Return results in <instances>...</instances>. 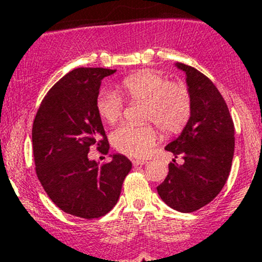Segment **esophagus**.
Wrapping results in <instances>:
<instances>
[{"instance_id":"34e87169","label":"esophagus","mask_w":262,"mask_h":262,"mask_svg":"<svg viewBox=\"0 0 262 262\" xmlns=\"http://www.w3.org/2000/svg\"><path fill=\"white\" fill-rule=\"evenodd\" d=\"M132 162H133L134 166H138V165H145L146 160H138V159H137V160H133Z\"/></svg>"}]
</instances>
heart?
Returning a JSON list of instances; mask_svg holds the SVG:
<instances>
[{
	"instance_id": "heart-1",
	"label": "heart",
	"mask_w": 262,
	"mask_h": 262,
	"mask_svg": "<svg viewBox=\"0 0 262 262\" xmlns=\"http://www.w3.org/2000/svg\"><path fill=\"white\" fill-rule=\"evenodd\" d=\"M119 91L128 101L144 103L143 121L152 122L162 133L181 130L191 114V96L183 83L169 82L166 77L151 70H140L122 81ZM96 108L102 121L113 124L121 118L123 101L112 92H101ZM156 140L150 125H122L112 134V144L123 154L143 158Z\"/></svg>"
}]
</instances>
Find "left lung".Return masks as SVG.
I'll return each instance as SVG.
<instances>
[{"mask_svg": "<svg viewBox=\"0 0 262 262\" xmlns=\"http://www.w3.org/2000/svg\"><path fill=\"white\" fill-rule=\"evenodd\" d=\"M175 66L186 75L191 114L165 149L181 155L185 162H170L158 193L172 209L189 213L214 200L227 182L235 145L234 123L221 92L206 75L181 62Z\"/></svg>", "mask_w": 262, "mask_h": 262, "instance_id": "obj_1", "label": "left lung"}]
</instances>
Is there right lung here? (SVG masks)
Masks as SVG:
<instances>
[{"label":"right lung","mask_w":262,"mask_h":262,"mask_svg":"<svg viewBox=\"0 0 262 262\" xmlns=\"http://www.w3.org/2000/svg\"><path fill=\"white\" fill-rule=\"evenodd\" d=\"M116 71L79 68L68 73L47 93L33 123L39 181L60 209L80 218L107 214L132 169L124 155H111L102 166L87 156L92 146L110 149L96 101L102 80Z\"/></svg>","instance_id":"1"}]
</instances>
